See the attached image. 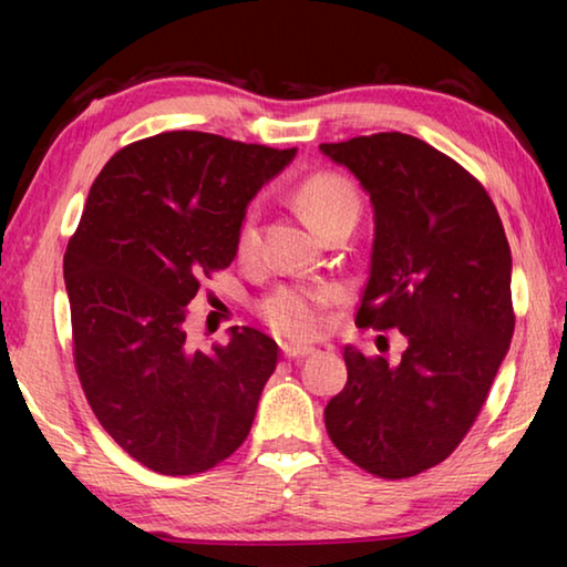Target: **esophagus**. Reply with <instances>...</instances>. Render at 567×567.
I'll list each match as a JSON object with an SVG mask.
<instances>
[{
	"mask_svg": "<svg viewBox=\"0 0 567 567\" xmlns=\"http://www.w3.org/2000/svg\"><path fill=\"white\" fill-rule=\"evenodd\" d=\"M280 350L285 358H307V354H312L315 348H310V344H300V342H280Z\"/></svg>",
	"mask_w": 567,
	"mask_h": 567,
	"instance_id": "esophagus-1",
	"label": "esophagus"
}]
</instances>
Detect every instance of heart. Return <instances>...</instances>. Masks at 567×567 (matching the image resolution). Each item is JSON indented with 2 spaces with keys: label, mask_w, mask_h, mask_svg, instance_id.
I'll return each instance as SVG.
<instances>
[{
  "label": "heart",
  "mask_w": 567,
  "mask_h": 567,
  "mask_svg": "<svg viewBox=\"0 0 567 567\" xmlns=\"http://www.w3.org/2000/svg\"><path fill=\"white\" fill-rule=\"evenodd\" d=\"M295 197L307 219L320 233H328L338 219L350 215L358 217L360 213L358 189L338 172H315V175L305 177ZM257 247H260L257 209L249 207L237 229V257L243 262L255 260ZM334 300H338V290L328 285H285L265 297L260 302V315L277 334L310 340L324 330V310Z\"/></svg>",
  "instance_id": "heart-1"
}]
</instances>
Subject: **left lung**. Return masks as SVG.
Returning a JSON list of instances; mask_svg holds the SVG:
<instances>
[{
	"label": "left lung",
	"mask_w": 567,
	"mask_h": 567,
	"mask_svg": "<svg viewBox=\"0 0 567 567\" xmlns=\"http://www.w3.org/2000/svg\"><path fill=\"white\" fill-rule=\"evenodd\" d=\"M320 150L375 207L354 322L408 338L398 364L344 348L348 385L324 408V427L358 467L412 477L463 443L511 348V245L485 187L427 142L378 132Z\"/></svg>",
	"instance_id": "8db88e82"
}]
</instances>
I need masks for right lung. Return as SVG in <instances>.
<instances>
[{"mask_svg": "<svg viewBox=\"0 0 567 567\" xmlns=\"http://www.w3.org/2000/svg\"><path fill=\"white\" fill-rule=\"evenodd\" d=\"M292 157L162 132L112 155L90 189L64 252L76 378L114 443L155 473H205L252 427L277 342L233 328L195 350L185 318L199 280L235 260L249 199Z\"/></svg>", "mask_w": 567, "mask_h": 567, "instance_id": "1", "label": "right lung"}]
</instances>
